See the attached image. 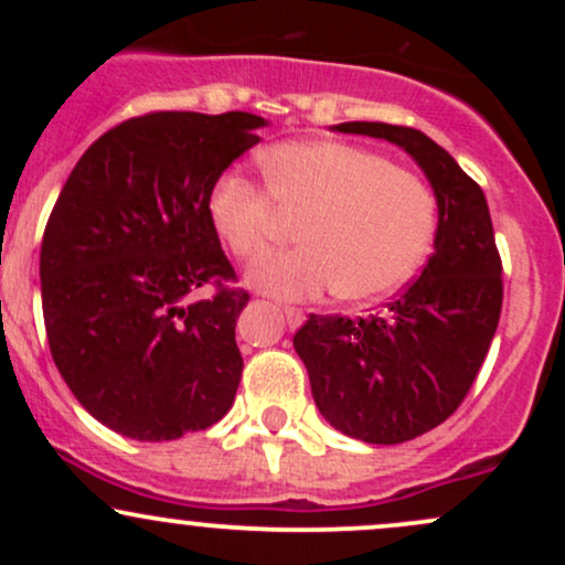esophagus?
<instances>
[{"label": "esophagus", "mask_w": 565, "mask_h": 565, "mask_svg": "<svg viewBox=\"0 0 565 565\" xmlns=\"http://www.w3.org/2000/svg\"><path fill=\"white\" fill-rule=\"evenodd\" d=\"M284 316H287V323L291 329H297V327H302V321H305V313L300 308H284Z\"/></svg>", "instance_id": "esophagus-1"}]
</instances>
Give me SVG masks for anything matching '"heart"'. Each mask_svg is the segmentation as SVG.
I'll list each match as a JSON object with an SVG mask.
<instances>
[{
	"label": "heart",
	"instance_id": "obj_1",
	"mask_svg": "<svg viewBox=\"0 0 565 565\" xmlns=\"http://www.w3.org/2000/svg\"><path fill=\"white\" fill-rule=\"evenodd\" d=\"M278 206L305 215V246L255 263L246 284L305 302L340 289L348 300L393 291L414 274L436 225L433 193L380 153L340 140H291L260 159ZM252 180L225 172L212 185L210 223L238 260H255L276 233V205Z\"/></svg>",
	"mask_w": 565,
	"mask_h": 565
}]
</instances>
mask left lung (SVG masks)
Here are the masks:
<instances>
[{
    "mask_svg": "<svg viewBox=\"0 0 565 565\" xmlns=\"http://www.w3.org/2000/svg\"><path fill=\"white\" fill-rule=\"evenodd\" d=\"M332 129L404 148L436 196L433 255L417 281L377 316L353 321L310 313L295 334L321 417L364 444H404L457 412L494 340L502 263L489 204L478 183L419 129L382 121Z\"/></svg>",
    "mask_w": 565,
    "mask_h": 565,
    "instance_id": "8db88e82",
    "label": "left lung"
}]
</instances>
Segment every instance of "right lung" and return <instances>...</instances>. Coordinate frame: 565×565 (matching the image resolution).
<instances>
[{"label":"right lung","instance_id":"right-lung-1","mask_svg":"<svg viewBox=\"0 0 565 565\" xmlns=\"http://www.w3.org/2000/svg\"><path fill=\"white\" fill-rule=\"evenodd\" d=\"M246 111H159L100 135L68 174L39 257L53 361L76 401L135 440H174L228 414L242 380L236 319L249 302L206 201L257 146ZM217 282L212 301H191Z\"/></svg>","mask_w":565,"mask_h":565}]
</instances>
